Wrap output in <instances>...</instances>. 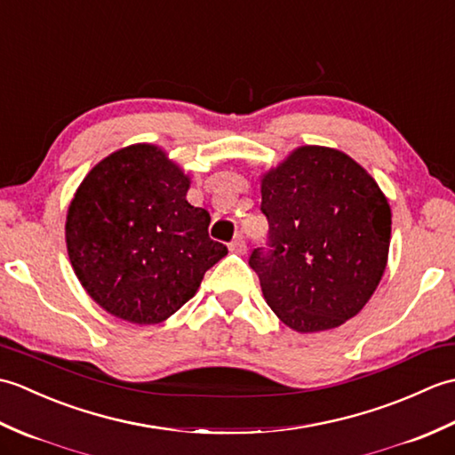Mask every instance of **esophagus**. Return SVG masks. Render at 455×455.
<instances>
[{
	"instance_id": "obj_1",
	"label": "esophagus",
	"mask_w": 455,
	"mask_h": 455,
	"mask_svg": "<svg viewBox=\"0 0 455 455\" xmlns=\"http://www.w3.org/2000/svg\"><path fill=\"white\" fill-rule=\"evenodd\" d=\"M228 248H230V252L244 254V252H246V240H244V236H243V235H236L233 243L228 244Z\"/></svg>"
}]
</instances>
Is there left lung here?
<instances>
[{
    "label": "left lung",
    "mask_w": 455,
    "mask_h": 455,
    "mask_svg": "<svg viewBox=\"0 0 455 455\" xmlns=\"http://www.w3.org/2000/svg\"><path fill=\"white\" fill-rule=\"evenodd\" d=\"M266 248L248 264L266 303L297 332L355 316L381 282L391 209L375 180L347 154L301 147L262 180Z\"/></svg>",
    "instance_id": "obj_1"
}]
</instances>
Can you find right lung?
Returning <instances> with one entry per match:
<instances>
[{"mask_svg":"<svg viewBox=\"0 0 455 455\" xmlns=\"http://www.w3.org/2000/svg\"><path fill=\"white\" fill-rule=\"evenodd\" d=\"M188 189L189 178L152 144L109 154L80 183L66 217L68 256L85 291L113 316L166 321L227 256Z\"/></svg>","mask_w":455,"mask_h":455,"instance_id":"1","label":"right lung"}]
</instances>
